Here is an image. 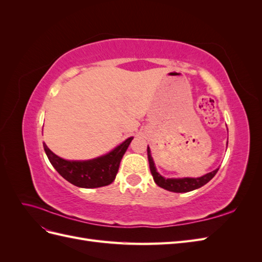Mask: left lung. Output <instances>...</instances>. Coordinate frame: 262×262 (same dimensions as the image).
<instances>
[{
    "instance_id": "1",
    "label": "left lung",
    "mask_w": 262,
    "mask_h": 262,
    "mask_svg": "<svg viewBox=\"0 0 262 262\" xmlns=\"http://www.w3.org/2000/svg\"><path fill=\"white\" fill-rule=\"evenodd\" d=\"M147 158H148L149 169H150V172H152L155 184L157 186H160L161 188L168 190V191H171V192H188L200 188L205 184H208V182L216 175V172L219 170L217 168L199 178H188V177L187 178H164L157 172L155 168L154 161L152 158V155H150V149L148 146H147Z\"/></svg>"
}]
</instances>
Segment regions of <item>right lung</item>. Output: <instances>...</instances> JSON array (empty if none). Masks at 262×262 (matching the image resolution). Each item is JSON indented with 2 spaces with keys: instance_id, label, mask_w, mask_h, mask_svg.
<instances>
[{
  "instance_id": "obj_1",
  "label": "right lung",
  "mask_w": 262,
  "mask_h": 262,
  "mask_svg": "<svg viewBox=\"0 0 262 262\" xmlns=\"http://www.w3.org/2000/svg\"><path fill=\"white\" fill-rule=\"evenodd\" d=\"M133 138L126 139L112 152L90 161H67L55 155L43 142L45 152L51 165L71 184L81 188H98L112 184L115 180L126 148Z\"/></svg>"
}]
</instances>
